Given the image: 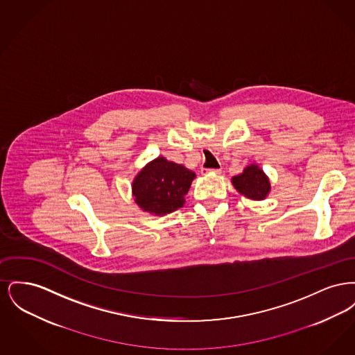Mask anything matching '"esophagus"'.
<instances>
[{
  "label": "esophagus",
  "mask_w": 355,
  "mask_h": 355,
  "mask_svg": "<svg viewBox=\"0 0 355 355\" xmlns=\"http://www.w3.org/2000/svg\"><path fill=\"white\" fill-rule=\"evenodd\" d=\"M220 169H202V174H207V173H216V174H220Z\"/></svg>",
  "instance_id": "1"
}]
</instances>
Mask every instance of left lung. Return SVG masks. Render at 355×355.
Masks as SVG:
<instances>
[{
    "mask_svg": "<svg viewBox=\"0 0 355 355\" xmlns=\"http://www.w3.org/2000/svg\"><path fill=\"white\" fill-rule=\"evenodd\" d=\"M236 191L249 200L262 201L270 193V181L258 165L252 164L232 178Z\"/></svg>",
    "mask_w": 355,
    "mask_h": 355,
    "instance_id": "obj_1",
    "label": "left lung"
}]
</instances>
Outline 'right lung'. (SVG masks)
Instances as JSON below:
<instances>
[{"label":"right lung","mask_w":355,"mask_h":355,"mask_svg":"<svg viewBox=\"0 0 355 355\" xmlns=\"http://www.w3.org/2000/svg\"><path fill=\"white\" fill-rule=\"evenodd\" d=\"M196 173L184 165L158 157L135 175L132 191L135 201L153 216L170 214L185 203Z\"/></svg>","instance_id":"1"}]
</instances>
